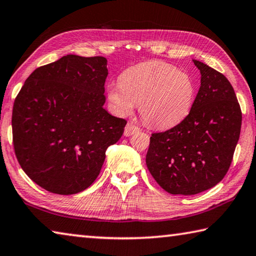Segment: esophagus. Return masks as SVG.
Returning <instances> with one entry per match:
<instances>
[{"label": "esophagus", "mask_w": 256, "mask_h": 256, "mask_svg": "<svg viewBox=\"0 0 256 256\" xmlns=\"http://www.w3.org/2000/svg\"><path fill=\"white\" fill-rule=\"evenodd\" d=\"M138 131H140V128L136 126V125L134 124L133 122H128L126 124V126H125V128H124V136H132V134H134L136 132H138Z\"/></svg>", "instance_id": "obj_1"}]
</instances>
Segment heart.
<instances>
[{"instance_id": "1", "label": "heart", "mask_w": 256, "mask_h": 256, "mask_svg": "<svg viewBox=\"0 0 256 256\" xmlns=\"http://www.w3.org/2000/svg\"><path fill=\"white\" fill-rule=\"evenodd\" d=\"M107 97L118 114L128 115L138 104L146 123L159 128L180 123L192 110L196 82L188 73L160 60L128 68L120 82L107 86Z\"/></svg>"}]
</instances>
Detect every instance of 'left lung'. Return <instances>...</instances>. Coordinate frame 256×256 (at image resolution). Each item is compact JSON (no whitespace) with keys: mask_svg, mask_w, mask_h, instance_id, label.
Masks as SVG:
<instances>
[{"mask_svg":"<svg viewBox=\"0 0 256 256\" xmlns=\"http://www.w3.org/2000/svg\"><path fill=\"white\" fill-rule=\"evenodd\" d=\"M201 86L190 114L164 132L152 133L146 164L170 194L194 196L214 188L230 167L242 126V110L222 73L194 60Z\"/></svg>","mask_w":256,"mask_h":256,"instance_id":"1","label":"left lung"}]
</instances>
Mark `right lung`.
<instances>
[{
    "label": "right lung",
    "instance_id": "right-lung-1",
    "mask_svg": "<svg viewBox=\"0 0 256 256\" xmlns=\"http://www.w3.org/2000/svg\"><path fill=\"white\" fill-rule=\"evenodd\" d=\"M107 60L63 56L37 68L12 110V136L21 168L40 188L70 196L92 185L126 120L104 110Z\"/></svg>",
    "mask_w": 256,
    "mask_h": 256
}]
</instances>
